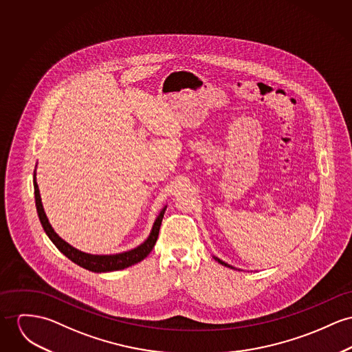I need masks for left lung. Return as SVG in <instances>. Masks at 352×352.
Returning <instances> with one entry per match:
<instances>
[{"mask_svg": "<svg viewBox=\"0 0 352 352\" xmlns=\"http://www.w3.org/2000/svg\"><path fill=\"white\" fill-rule=\"evenodd\" d=\"M214 258H216L217 261H218V263H219V264H222V265H225V267H228V268H232V270H234V268H233V267H232V265H229V264H226V263H223V261H222V260H219V258H217V257H214Z\"/></svg>", "mask_w": 352, "mask_h": 352, "instance_id": "left-lung-1", "label": "left lung"}]
</instances>
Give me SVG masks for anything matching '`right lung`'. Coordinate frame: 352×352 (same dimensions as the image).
I'll list each match as a JSON object with an SVG mask.
<instances>
[{
  "label": "right lung",
  "mask_w": 352,
  "mask_h": 352,
  "mask_svg": "<svg viewBox=\"0 0 352 352\" xmlns=\"http://www.w3.org/2000/svg\"><path fill=\"white\" fill-rule=\"evenodd\" d=\"M33 186H34V201H36V209H37V214L40 218V222L47 233V236L51 239V241L56 245V248L64 254L67 256L71 261H74L75 264H78L81 268L88 270L91 272H112L119 271V270H124L129 268L134 264L140 263L143 258H146L148 256V253L153 250L154 245L157 243L158 234H160V229H161V223H162L163 214L166 208H163L162 212L160 213V216L157 217L154 226L151 229V233L148 236V239L143 243H140L135 249H131L129 252H123V253H118V254H109V256H98V254H88L78 250L76 248L71 246L69 243H65L64 240H61L50 223L48 218L45 216L43 204H41V197H40V191L38 186L36 182V173H34V178H33Z\"/></svg>",
  "instance_id": "add662e5"
}]
</instances>
